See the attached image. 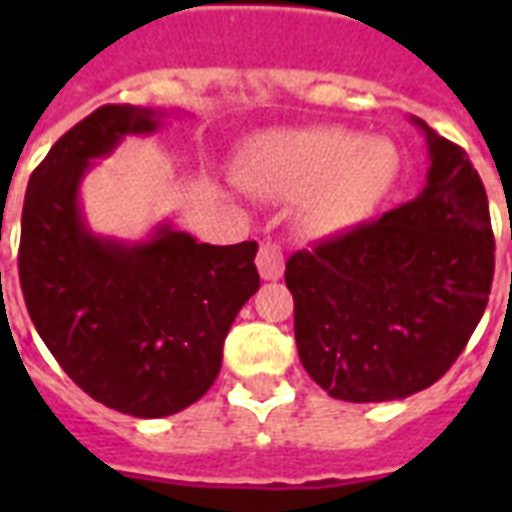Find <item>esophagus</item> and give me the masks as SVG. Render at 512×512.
<instances>
[{
	"label": "esophagus",
	"instance_id": "1",
	"mask_svg": "<svg viewBox=\"0 0 512 512\" xmlns=\"http://www.w3.org/2000/svg\"><path fill=\"white\" fill-rule=\"evenodd\" d=\"M257 271L263 276L265 281H276L281 279V273H284V249L279 244H263L260 252H257Z\"/></svg>",
	"mask_w": 512,
	"mask_h": 512
}]
</instances>
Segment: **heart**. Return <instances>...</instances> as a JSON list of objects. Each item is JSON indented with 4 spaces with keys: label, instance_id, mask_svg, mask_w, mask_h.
Instances as JSON below:
<instances>
[{
    "label": "heart",
    "instance_id": "heart-1",
    "mask_svg": "<svg viewBox=\"0 0 512 512\" xmlns=\"http://www.w3.org/2000/svg\"><path fill=\"white\" fill-rule=\"evenodd\" d=\"M398 151L385 138L340 127L268 132L249 148L244 183L305 200V223L335 233L372 215L398 177Z\"/></svg>",
    "mask_w": 512,
    "mask_h": 512
}]
</instances>
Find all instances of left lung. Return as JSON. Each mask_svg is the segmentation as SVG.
Wrapping results in <instances>:
<instances>
[{"instance_id": "8db88e82", "label": "left lung", "mask_w": 512, "mask_h": 512, "mask_svg": "<svg viewBox=\"0 0 512 512\" xmlns=\"http://www.w3.org/2000/svg\"><path fill=\"white\" fill-rule=\"evenodd\" d=\"M425 135L422 191L374 223L287 260L305 372L350 404L430 388L484 316L494 276L489 201L468 154Z\"/></svg>"}]
</instances>
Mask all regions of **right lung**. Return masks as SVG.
I'll return each mask as SVG.
<instances>
[{"label":"right lung","instance_id":"right-lung-1","mask_svg":"<svg viewBox=\"0 0 512 512\" xmlns=\"http://www.w3.org/2000/svg\"><path fill=\"white\" fill-rule=\"evenodd\" d=\"M167 116L92 111L34 170L20 220V287L39 337L87 396L143 420L183 412L212 388L225 335L260 287L257 241L199 244L170 220L130 241L87 223V172Z\"/></svg>","mask_w":512,"mask_h":512}]
</instances>
